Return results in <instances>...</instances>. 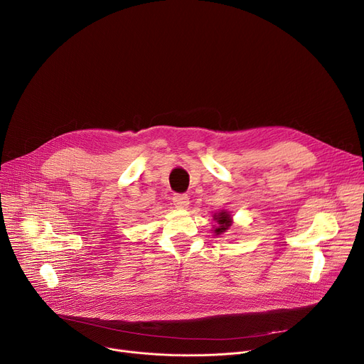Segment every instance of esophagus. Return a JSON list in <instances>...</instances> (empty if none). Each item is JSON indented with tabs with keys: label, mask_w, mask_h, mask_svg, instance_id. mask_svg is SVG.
<instances>
[{
	"label": "esophagus",
	"mask_w": 364,
	"mask_h": 364,
	"mask_svg": "<svg viewBox=\"0 0 364 364\" xmlns=\"http://www.w3.org/2000/svg\"><path fill=\"white\" fill-rule=\"evenodd\" d=\"M173 202L177 208H187L188 205V196L187 195H181V193H176L173 196Z\"/></svg>",
	"instance_id": "1"
}]
</instances>
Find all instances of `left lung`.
<instances>
[{"instance_id":"obj_1","label":"left lung","mask_w":364,"mask_h":364,"mask_svg":"<svg viewBox=\"0 0 364 364\" xmlns=\"http://www.w3.org/2000/svg\"><path fill=\"white\" fill-rule=\"evenodd\" d=\"M215 220L218 221V224H220V227H218L216 230H215V232L220 235V234H223V232H225L230 227H231V218H230V215L227 213V212H221L220 215H218Z\"/></svg>"}]
</instances>
